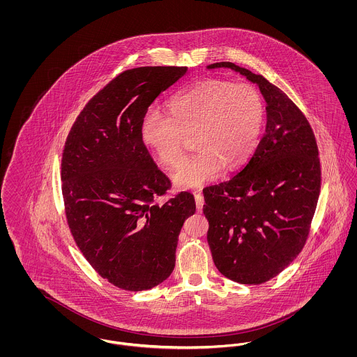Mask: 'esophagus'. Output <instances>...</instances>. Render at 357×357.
<instances>
[{
	"mask_svg": "<svg viewBox=\"0 0 357 357\" xmlns=\"http://www.w3.org/2000/svg\"><path fill=\"white\" fill-rule=\"evenodd\" d=\"M195 204H197V210L198 211H202V207H204V195L201 192H195Z\"/></svg>",
	"mask_w": 357,
	"mask_h": 357,
	"instance_id": "1",
	"label": "esophagus"
}]
</instances>
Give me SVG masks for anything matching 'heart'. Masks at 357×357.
Instances as JSON below:
<instances>
[{
  "mask_svg": "<svg viewBox=\"0 0 357 357\" xmlns=\"http://www.w3.org/2000/svg\"><path fill=\"white\" fill-rule=\"evenodd\" d=\"M170 116L149 109L140 121L144 146L169 167L183 158L186 136L197 151L175 171L174 181L194 188L215 179L222 167H241L252 156L265 123V104L253 85L204 79L169 102Z\"/></svg>",
  "mask_w": 357,
  "mask_h": 357,
  "instance_id": "obj_1",
  "label": "heart"
}]
</instances>
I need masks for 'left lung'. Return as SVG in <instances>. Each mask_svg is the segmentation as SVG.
I'll use <instances>...</instances> for the list:
<instances>
[{
  "instance_id": "obj_1",
  "label": "left lung",
  "mask_w": 357,
  "mask_h": 357,
  "mask_svg": "<svg viewBox=\"0 0 357 357\" xmlns=\"http://www.w3.org/2000/svg\"><path fill=\"white\" fill-rule=\"evenodd\" d=\"M259 86L266 130L231 179L204 188L207 242L217 269L245 285L264 284L301 253L321 188L313 130L301 109L262 75L222 61Z\"/></svg>"
}]
</instances>
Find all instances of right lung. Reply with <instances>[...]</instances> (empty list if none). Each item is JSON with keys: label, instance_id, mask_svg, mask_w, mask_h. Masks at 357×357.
<instances>
[{"label": "right lung", "instance_id": "obj_1", "mask_svg": "<svg viewBox=\"0 0 357 357\" xmlns=\"http://www.w3.org/2000/svg\"><path fill=\"white\" fill-rule=\"evenodd\" d=\"M186 72H121L85 104L63 150L61 190L72 237L95 272L124 290H147L167 280L183 222L195 213L188 191L159 202L170 179L140 137L149 107Z\"/></svg>", "mask_w": 357, "mask_h": 357}]
</instances>
